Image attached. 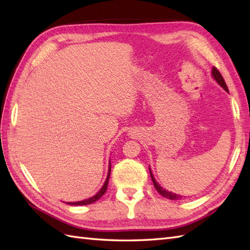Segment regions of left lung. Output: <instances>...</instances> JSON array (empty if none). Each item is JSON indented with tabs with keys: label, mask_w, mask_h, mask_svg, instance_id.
<instances>
[{
	"label": "left lung",
	"mask_w": 250,
	"mask_h": 250,
	"mask_svg": "<svg viewBox=\"0 0 250 250\" xmlns=\"http://www.w3.org/2000/svg\"><path fill=\"white\" fill-rule=\"evenodd\" d=\"M211 74H213V77L216 79L217 81V83H218L220 86L224 88L226 91H228L229 92V89H228V87H227V83H226V82H225V79H224V77L221 76V74H220V72L217 70V68L214 66L213 67V71H211ZM150 176H151V179H152V183H153V186H155V188H156V190L158 191L159 193H160L162 196H164V198H167V199H169V200H178V199H180L182 198V196H180L179 194H175V193H173V192H169V191H167V190H164L160 185H159L156 180H155V178H153V176H152V174H151V171H150Z\"/></svg>",
	"instance_id": "obj_1"
}]
</instances>
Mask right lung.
Segmentation results:
<instances>
[{
  "label": "right lung",
  "instance_id": "add662e5",
  "mask_svg": "<svg viewBox=\"0 0 250 250\" xmlns=\"http://www.w3.org/2000/svg\"><path fill=\"white\" fill-rule=\"evenodd\" d=\"M109 175H110V167H109V171H108L107 178H106V182L104 183L103 187L101 188V190L99 191V192H98L97 194H95L94 196H92V198L87 199V200H83V201H81V202H66V204H68V205H88V204H91V203H93V202L98 201L99 199L102 198L103 194L106 192V190H107V186H108V179H109Z\"/></svg>",
  "mask_w": 250,
  "mask_h": 250
}]
</instances>
